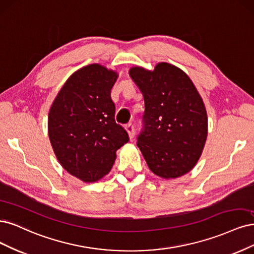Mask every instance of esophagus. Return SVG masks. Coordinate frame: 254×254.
Returning <instances> with one entry per match:
<instances>
[{
  "label": "esophagus",
  "mask_w": 254,
  "mask_h": 254,
  "mask_svg": "<svg viewBox=\"0 0 254 254\" xmlns=\"http://www.w3.org/2000/svg\"><path fill=\"white\" fill-rule=\"evenodd\" d=\"M125 128H126V130H127V133L128 134L129 139H133L134 134H135V133H134V127H133V125L127 124V125L125 126Z\"/></svg>",
  "instance_id": "34e87169"
}]
</instances>
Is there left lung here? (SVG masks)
Listing matches in <instances>:
<instances>
[{"label":"left lung","instance_id":"left-lung-1","mask_svg":"<svg viewBox=\"0 0 254 254\" xmlns=\"http://www.w3.org/2000/svg\"><path fill=\"white\" fill-rule=\"evenodd\" d=\"M128 73L144 99V128L137 145L146 165L163 179L187 174L200 158L208 135L198 91L183 69L167 62L153 70L133 66Z\"/></svg>","mask_w":254,"mask_h":254}]
</instances>
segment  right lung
Here are the masks:
<instances>
[{
    "instance_id": "add662e5",
    "label": "right lung",
    "mask_w": 254,
    "mask_h": 254,
    "mask_svg": "<svg viewBox=\"0 0 254 254\" xmlns=\"http://www.w3.org/2000/svg\"><path fill=\"white\" fill-rule=\"evenodd\" d=\"M118 72L88 64L66 80L48 113V136L60 165L83 183L110 173L116 152L128 141L115 121L111 91Z\"/></svg>"
}]
</instances>
